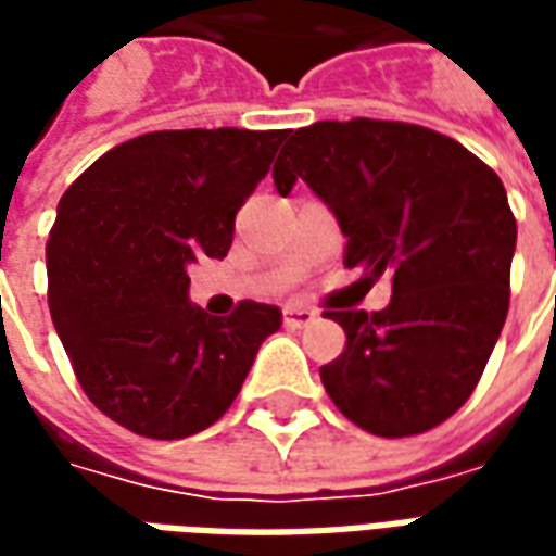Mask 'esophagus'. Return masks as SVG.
I'll use <instances>...</instances> for the list:
<instances>
[{
	"instance_id": "1",
	"label": "esophagus",
	"mask_w": 556,
	"mask_h": 556,
	"mask_svg": "<svg viewBox=\"0 0 556 556\" xmlns=\"http://www.w3.org/2000/svg\"><path fill=\"white\" fill-rule=\"evenodd\" d=\"M315 318H318V313L309 309V306H303V303H289V306L282 309V321H286V327H306L313 325Z\"/></svg>"
}]
</instances>
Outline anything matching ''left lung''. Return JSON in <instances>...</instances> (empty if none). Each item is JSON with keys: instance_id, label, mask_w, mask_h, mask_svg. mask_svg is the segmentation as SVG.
<instances>
[{"instance_id": "left-lung-1", "label": "left lung", "mask_w": 556, "mask_h": 556, "mask_svg": "<svg viewBox=\"0 0 556 556\" xmlns=\"http://www.w3.org/2000/svg\"><path fill=\"white\" fill-rule=\"evenodd\" d=\"M279 195L303 181L349 238L345 267L393 277L381 313H327L345 351L321 384L378 438L434 429L465 405L509 309L515 217L501 178L462 142L405 122H315L286 134Z\"/></svg>"}]
</instances>
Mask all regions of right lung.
Wrapping results in <instances>:
<instances>
[{
    "label": "right lung",
    "instance_id": "1",
    "mask_svg": "<svg viewBox=\"0 0 556 556\" xmlns=\"http://www.w3.org/2000/svg\"><path fill=\"white\" fill-rule=\"evenodd\" d=\"M286 130H154L91 163L47 241L50 315L79 387L118 426L178 441L217 422L282 325L270 303L226 318L190 303L187 267L223 258L235 214Z\"/></svg>",
    "mask_w": 556,
    "mask_h": 556
}]
</instances>
